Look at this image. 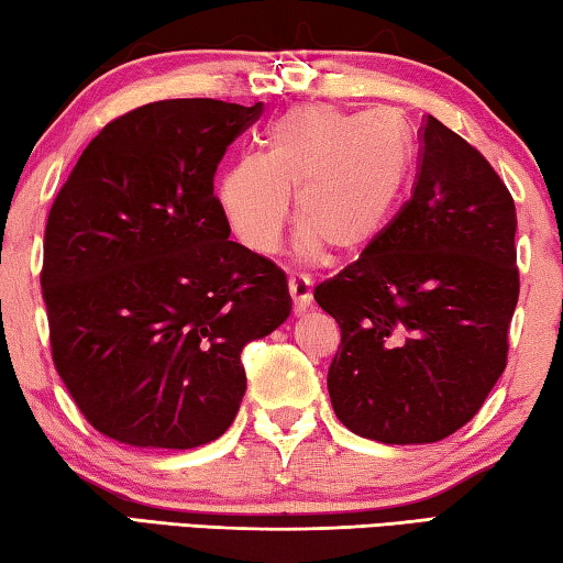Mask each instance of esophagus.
<instances>
[{"label": "esophagus", "instance_id": "esophagus-1", "mask_svg": "<svg viewBox=\"0 0 563 563\" xmlns=\"http://www.w3.org/2000/svg\"><path fill=\"white\" fill-rule=\"evenodd\" d=\"M288 290H290V298L295 302V310L302 312L305 308H310L312 305V278L310 275H305V273L290 275Z\"/></svg>", "mask_w": 563, "mask_h": 563}]
</instances>
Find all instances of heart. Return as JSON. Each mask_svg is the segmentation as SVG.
<instances>
[{
    "instance_id": "obj_1",
    "label": "heart",
    "mask_w": 563,
    "mask_h": 563,
    "mask_svg": "<svg viewBox=\"0 0 563 563\" xmlns=\"http://www.w3.org/2000/svg\"><path fill=\"white\" fill-rule=\"evenodd\" d=\"M407 168L409 139L395 119L302 103L265 131L263 156H243L225 168L218 206L247 251L271 253L295 190L300 253L320 255L328 243L352 253L385 228Z\"/></svg>"
}]
</instances>
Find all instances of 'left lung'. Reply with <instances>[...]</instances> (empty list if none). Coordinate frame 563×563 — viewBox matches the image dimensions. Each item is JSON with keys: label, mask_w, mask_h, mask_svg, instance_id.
<instances>
[{"label": "left lung", "mask_w": 563, "mask_h": 563, "mask_svg": "<svg viewBox=\"0 0 563 563\" xmlns=\"http://www.w3.org/2000/svg\"><path fill=\"white\" fill-rule=\"evenodd\" d=\"M412 196L355 263L320 283L338 320L328 389L350 432L440 442L479 412L519 300L517 208L472 144L427 117Z\"/></svg>", "instance_id": "left-lung-1"}]
</instances>
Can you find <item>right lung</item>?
I'll return each mask as SVG.
<instances>
[{
    "label": "right lung",
    "instance_id": "obj_1",
    "mask_svg": "<svg viewBox=\"0 0 563 563\" xmlns=\"http://www.w3.org/2000/svg\"><path fill=\"white\" fill-rule=\"evenodd\" d=\"M263 103L168 99L113 119L84 148L44 231L52 360L111 440L190 450L245 395L241 352L290 316L288 278L228 241L213 176Z\"/></svg>",
    "mask_w": 563,
    "mask_h": 563
}]
</instances>
